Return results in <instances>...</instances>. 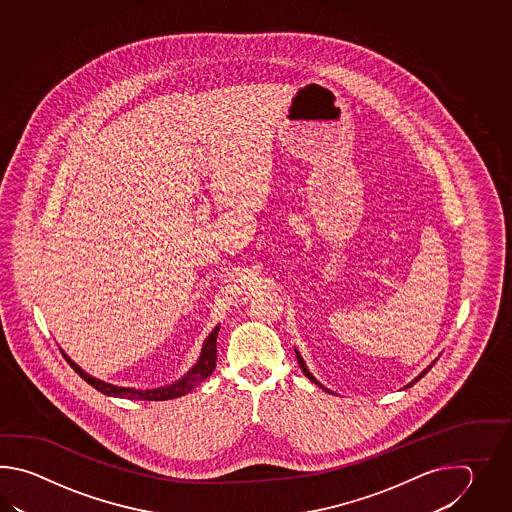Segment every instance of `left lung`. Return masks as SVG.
<instances>
[{
    "label": "left lung",
    "instance_id": "1",
    "mask_svg": "<svg viewBox=\"0 0 512 512\" xmlns=\"http://www.w3.org/2000/svg\"><path fill=\"white\" fill-rule=\"evenodd\" d=\"M294 351H296V359H298V364H300V368H302V371H304L305 377H307V379H311V381L315 382V384H318V386H320V388H322V390H324V392L331 393V390H327V388H326V386H324V384H320V382L316 381L315 375H313V373H311V371L307 370V366H305V362H304V359H302V355H300V351H298V349H294ZM434 364H435V360H434V362H432V364H430V366H428V368H425V370L421 371V373H419V375H417V377H415L414 381L408 382V384H406V386H404V388H410V386H414L415 382L419 381V379H421V377H425L426 373H428V370H430V368H432V366H434Z\"/></svg>",
    "mask_w": 512,
    "mask_h": 512
}]
</instances>
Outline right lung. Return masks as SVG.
I'll list each match as a JSON object with an SVG mask.
<instances>
[{
	"instance_id": "obj_1",
	"label": "right lung",
	"mask_w": 512,
	"mask_h": 512,
	"mask_svg": "<svg viewBox=\"0 0 512 512\" xmlns=\"http://www.w3.org/2000/svg\"><path fill=\"white\" fill-rule=\"evenodd\" d=\"M219 326L212 329V333L208 335L207 340L203 342L201 348V355L197 359L196 364L186 371L181 379L166 384V386H159V388H124V386H117V384H109V382L100 381L97 377H91L89 373L82 370L75 360L69 359L66 351L62 349V355L67 360V364L77 371L78 375L91 384L95 390L109 395V397H120V399H135V401H168V399H175L181 397L186 393L192 392L199 382L205 381L210 377V373L216 368V360H218V351H216V344H218Z\"/></svg>"
}]
</instances>
